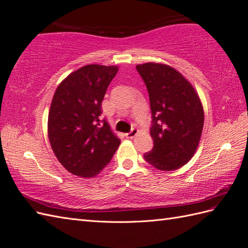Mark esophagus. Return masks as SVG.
<instances>
[{"label": "esophagus", "mask_w": 248, "mask_h": 248, "mask_svg": "<svg viewBox=\"0 0 248 248\" xmlns=\"http://www.w3.org/2000/svg\"><path fill=\"white\" fill-rule=\"evenodd\" d=\"M137 134H138V130L137 129H132V131L129 132V133H126L125 136H126V138H133Z\"/></svg>", "instance_id": "1"}]
</instances>
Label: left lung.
Returning <instances> with one entry per match:
<instances>
[{
  "instance_id": "1",
  "label": "left lung",
  "mask_w": 248,
  "mask_h": 248,
  "mask_svg": "<svg viewBox=\"0 0 248 248\" xmlns=\"http://www.w3.org/2000/svg\"><path fill=\"white\" fill-rule=\"evenodd\" d=\"M136 70L150 98L153 149L143 155L160 171H173L192 158L202 136L204 108L193 85L174 67L147 62Z\"/></svg>"
}]
</instances>
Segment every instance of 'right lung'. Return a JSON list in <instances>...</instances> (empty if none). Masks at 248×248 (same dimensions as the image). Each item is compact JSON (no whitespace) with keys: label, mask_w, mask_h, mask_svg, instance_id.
<instances>
[{"label":"right lung","mask_w":248,"mask_h":248,"mask_svg":"<svg viewBox=\"0 0 248 248\" xmlns=\"http://www.w3.org/2000/svg\"><path fill=\"white\" fill-rule=\"evenodd\" d=\"M118 68L84 65L56 89L48 112V138L56 157L74 175H98L120 145L110 124L101 125L99 119L103 97Z\"/></svg>","instance_id":"add662e5"}]
</instances>
